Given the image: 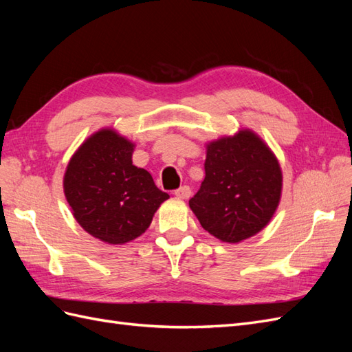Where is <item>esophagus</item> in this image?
<instances>
[{"instance_id":"1","label":"esophagus","mask_w":352,"mask_h":352,"mask_svg":"<svg viewBox=\"0 0 352 352\" xmlns=\"http://www.w3.org/2000/svg\"><path fill=\"white\" fill-rule=\"evenodd\" d=\"M190 188L189 186H186V185H184V186H180L179 189H176L175 190V195L177 197V198H182V199H188L189 197H190Z\"/></svg>"}]
</instances>
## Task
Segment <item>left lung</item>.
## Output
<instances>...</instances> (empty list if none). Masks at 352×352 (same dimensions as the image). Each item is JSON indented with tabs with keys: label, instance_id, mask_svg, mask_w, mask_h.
Wrapping results in <instances>:
<instances>
[{
	"label": "left lung",
	"instance_id": "8db88e82",
	"mask_svg": "<svg viewBox=\"0 0 352 352\" xmlns=\"http://www.w3.org/2000/svg\"><path fill=\"white\" fill-rule=\"evenodd\" d=\"M206 177L189 207L212 236L238 243L267 226L282 195L278 158L245 129L207 145Z\"/></svg>",
	"mask_w": 352,
	"mask_h": 352
}]
</instances>
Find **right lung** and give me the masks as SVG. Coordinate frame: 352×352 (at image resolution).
Returning a JSON list of instances; mask_svg holds the SVG:
<instances>
[{
    "label": "right lung",
    "mask_w": 352,
    "mask_h": 352,
    "mask_svg": "<svg viewBox=\"0 0 352 352\" xmlns=\"http://www.w3.org/2000/svg\"><path fill=\"white\" fill-rule=\"evenodd\" d=\"M133 146L113 129L95 132L73 154L63 180L76 221L111 245L141 236L168 198L145 168L132 164Z\"/></svg>",
    "instance_id": "1"
}]
</instances>
